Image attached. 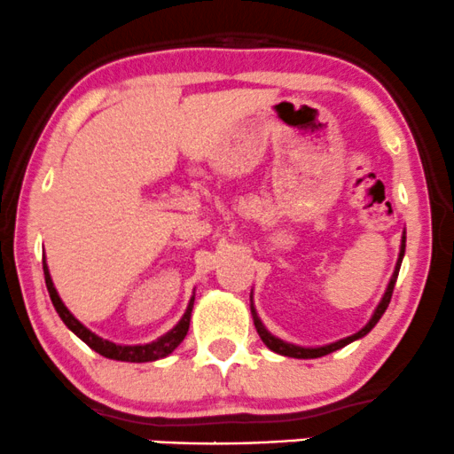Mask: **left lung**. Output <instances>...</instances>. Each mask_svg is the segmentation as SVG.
<instances>
[{
	"mask_svg": "<svg viewBox=\"0 0 454 454\" xmlns=\"http://www.w3.org/2000/svg\"><path fill=\"white\" fill-rule=\"evenodd\" d=\"M403 253H406V236H403V239H402V250H399L397 268H395V271H393V278H391V282H388V289H387V293H385V297H382V301L378 303V308H376L374 317L370 318V323H367L365 327L361 329V332H356L355 335H348V338H344V340H338V342H333V344L321 346V348H301V346L286 344V342H282V340L274 338V335H271V333L268 332V329H265L263 325H261V321L257 318V314H254V310H253V314H254V327H257V333L261 335V340H263V344L268 346L270 350H274V353L285 355V356H295V359H317V356H325V355L333 353V350L344 348L346 344L355 342V340L364 338L365 333H370L372 329H374V325H376L378 321H380V317H382V314H385V310L388 308V301H391L393 286H395V280H397V274H399V265H402Z\"/></svg>",
	"mask_w": 454,
	"mask_h": 454,
	"instance_id": "1",
	"label": "left lung"
}]
</instances>
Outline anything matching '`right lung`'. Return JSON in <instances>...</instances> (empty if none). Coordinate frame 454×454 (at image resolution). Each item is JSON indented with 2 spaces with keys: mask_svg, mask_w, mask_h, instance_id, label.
Listing matches in <instances>:
<instances>
[{
  "mask_svg": "<svg viewBox=\"0 0 454 454\" xmlns=\"http://www.w3.org/2000/svg\"><path fill=\"white\" fill-rule=\"evenodd\" d=\"M44 278H46V289H48V295H51L52 306H55V310H57L59 317H61V321L67 325V329H72V332L76 333L84 344L90 346V348H93L95 353H99L101 356H108V359L131 361V364H146V361L163 359V356H168L176 348V346L183 342L186 332H189L191 310H193V297H191L189 308H186L184 317L180 318V323L176 325L172 332L165 333L163 338H159L157 342L144 344V346H119V344H112V342H108V340L99 338V335H95L93 332H89V329L84 327V325L80 323L78 318H74V314L69 312L66 306H63L61 297L57 295V289H55V286H52V280H51V274H48L46 263H44Z\"/></svg>",
  "mask_w": 454,
  "mask_h": 454,
  "instance_id": "1",
  "label": "right lung"
}]
</instances>
